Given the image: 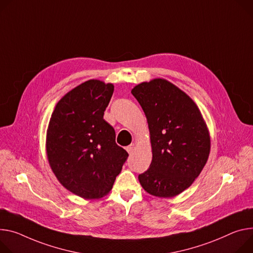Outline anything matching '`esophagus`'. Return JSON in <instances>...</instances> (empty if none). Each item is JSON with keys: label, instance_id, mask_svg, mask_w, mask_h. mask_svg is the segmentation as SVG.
Instances as JSON below:
<instances>
[{"label": "esophagus", "instance_id": "esophagus-1", "mask_svg": "<svg viewBox=\"0 0 253 253\" xmlns=\"http://www.w3.org/2000/svg\"><path fill=\"white\" fill-rule=\"evenodd\" d=\"M134 149H135V144H134V143H131L130 145H128V146L126 147V150H127L128 153H132V152L134 151Z\"/></svg>", "mask_w": 253, "mask_h": 253}]
</instances>
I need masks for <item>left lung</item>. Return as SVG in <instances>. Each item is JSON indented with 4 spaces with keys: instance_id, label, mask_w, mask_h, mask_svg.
<instances>
[{
    "instance_id": "obj_1",
    "label": "left lung",
    "mask_w": 253,
    "mask_h": 253,
    "mask_svg": "<svg viewBox=\"0 0 253 253\" xmlns=\"http://www.w3.org/2000/svg\"><path fill=\"white\" fill-rule=\"evenodd\" d=\"M144 111L152 147L149 169L138 175L150 195L171 198L188 189L210 153V135L195 102L171 83L155 79L132 90Z\"/></svg>"
}]
</instances>
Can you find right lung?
Returning a JSON list of instances; mask_svg holds the SVG:
<instances>
[{"mask_svg":"<svg viewBox=\"0 0 253 253\" xmlns=\"http://www.w3.org/2000/svg\"><path fill=\"white\" fill-rule=\"evenodd\" d=\"M112 84L89 80L56 104L46 135L47 158L61 185L84 199L107 195L128 157L116 144L114 128L104 112Z\"/></svg>","mask_w":253,"mask_h":253,"instance_id":"right-lung-1","label":"right lung"}]
</instances>
